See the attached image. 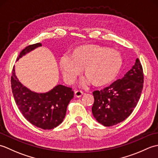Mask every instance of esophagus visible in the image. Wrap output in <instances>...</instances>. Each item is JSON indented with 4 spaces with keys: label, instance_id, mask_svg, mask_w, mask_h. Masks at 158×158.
Instances as JSON below:
<instances>
[{
    "label": "esophagus",
    "instance_id": "1",
    "mask_svg": "<svg viewBox=\"0 0 158 158\" xmlns=\"http://www.w3.org/2000/svg\"><path fill=\"white\" fill-rule=\"evenodd\" d=\"M83 95V92L81 91V90H76L75 92V96L77 98H79Z\"/></svg>",
    "mask_w": 158,
    "mask_h": 158
}]
</instances>
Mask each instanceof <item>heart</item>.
Instances as JSON below:
<instances>
[{
  "instance_id": "b5f03b06",
  "label": "heart",
  "mask_w": 158,
  "mask_h": 158,
  "mask_svg": "<svg viewBox=\"0 0 158 158\" xmlns=\"http://www.w3.org/2000/svg\"><path fill=\"white\" fill-rule=\"evenodd\" d=\"M123 59L120 52L115 49L94 44H87L76 48L72 56L64 55L60 62V69L68 83L75 81L83 73L94 85L108 84L115 78L122 67Z\"/></svg>"
}]
</instances>
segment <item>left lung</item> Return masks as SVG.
<instances>
[{
    "label": "left lung",
    "instance_id": "1",
    "mask_svg": "<svg viewBox=\"0 0 158 158\" xmlns=\"http://www.w3.org/2000/svg\"><path fill=\"white\" fill-rule=\"evenodd\" d=\"M144 74L139 58L122 79L93 92L92 113L105 126H112L127 118L138 104L143 88Z\"/></svg>",
    "mask_w": 158,
    "mask_h": 158
}]
</instances>
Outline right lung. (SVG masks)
Masks as SVG:
<instances>
[{
	"instance_id": "add662e5",
	"label": "right lung",
	"mask_w": 158,
	"mask_h": 158,
	"mask_svg": "<svg viewBox=\"0 0 158 158\" xmlns=\"http://www.w3.org/2000/svg\"><path fill=\"white\" fill-rule=\"evenodd\" d=\"M41 45V43H38L27 46L20 52L17 60ZM11 83L17 106L26 119L32 125L43 130H50L63 122L67 106L74 96L71 88L58 85L49 92H33L19 83L15 76L14 66Z\"/></svg>"
}]
</instances>
